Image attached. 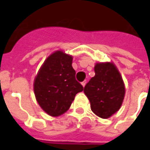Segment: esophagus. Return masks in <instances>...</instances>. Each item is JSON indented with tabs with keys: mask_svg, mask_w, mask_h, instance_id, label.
Returning a JSON list of instances; mask_svg holds the SVG:
<instances>
[{
	"mask_svg": "<svg viewBox=\"0 0 150 150\" xmlns=\"http://www.w3.org/2000/svg\"><path fill=\"white\" fill-rule=\"evenodd\" d=\"M86 80H85V81H83V82H82V85L83 87L86 86Z\"/></svg>",
	"mask_w": 150,
	"mask_h": 150,
	"instance_id": "1",
	"label": "esophagus"
}]
</instances>
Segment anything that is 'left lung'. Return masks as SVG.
<instances>
[{
  "mask_svg": "<svg viewBox=\"0 0 150 150\" xmlns=\"http://www.w3.org/2000/svg\"><path fill=\"white\" fill-rule=\"evenodd\" d=\"M95 76L86 85L84 93L92 111L102 118L115 114L123 102L125 88L117 68L113 63H96Z\"/></svg>",
  "mask_w": 150,
  "mask_h": 150,
  "instance_id": "obj_1",
  "label": "left lung"
}]
</instances>
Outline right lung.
<instances>
[{
  "instance_id": "right-lung-1",
  "label": "right lung",
  "mask_w": 150,
  "mask_h": 150,
  "mask_svg": "<svg viewBox=\"0 0 150 150\" xmlns=\"http://www.w3.org/2000/svg\"><path fill=\"white\" fill-rule=\"evenodd\" d=\"M72 56L57 50L46 59L34 80V93L40 107L52 117L60 116L71 107L83 86L75 79Z\"/></svg>"
}]
</instances>
